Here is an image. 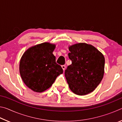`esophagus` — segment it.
I'll return each mask as SVG.
<instances>
[{
  "mask_svg": "<svg viewBox=\"0 0 122 122\" xmlns=\"http://www.w3.org/2000/svg\"><path fill=\"white\" fill-rule=\"evenodd\" d=\"M62 68L63 71H65V69H66V66L65 65H62Z\"/></svg>",
  "mask_w": 122,
  "mask_h": 122,
  "instance_id": "esophagus-1",
  "label": "esophagus"
}]
</instances>
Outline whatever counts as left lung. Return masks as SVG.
<instances>
[{
  "mask_svg": "<svg viewBox=\"0 0 122 122\" xmlns=\"http://www.w3.org/2000/svg\"><path fill=\"white\" fill-rule=\"evenodd\" d=\"M71 64L65 70L69 87L74 94L84 95L95 89L104 72L103 55L92 45L79 43L69 47Z\"/></svg>",
  "mask_w": 122,
  "mask_h": 122,
  "instance_id": "8db88e82",
  "label": "left lung"
}]
</instances>
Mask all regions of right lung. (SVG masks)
Here are the masks:
<instances>
[{"instance_id": "obj_1", "label": "right lung", "mask_w": 122, "mask_h": 122, "mask_svg": "<svg viewBox=\"0 0 122 122\" xmlns=\"http://www.w3.org/2000/svg\"><path fill=\"white\" fill-rule=\"evenodd\" d=\"M55 47L54 45L42 43L30 47L22 55L19 66L20 76L24 83L34 92H44L63 73L53 54Z\"/></svg>"}]
</instances>
